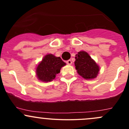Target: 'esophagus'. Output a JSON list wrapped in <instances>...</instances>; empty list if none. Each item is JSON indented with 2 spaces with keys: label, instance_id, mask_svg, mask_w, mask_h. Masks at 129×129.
<instances>
[{
  "label": "esophagus",
  "instance_id": "obj_1",
  "mask_svg": "<svg viewBox=\"0 0 129 129\" xmlns=\"http://www.w3.org/2000/svg\"><path fill=\"white\" fill-rule=\"evenodd\" d=\"M66 63H67L68 65H71L72 63V60H68L66 62Z\"/></svg>",
  "mask_w": 129,
  "mask_h": 129
}]
</instances>
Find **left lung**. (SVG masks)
I'll return each mask as SVG.
<instances>
[{
	"label": "left lung",
	"mask_w": 129,
	"mask_h": 129,
	"mask_svg": "<svg viewBox=\"0 0 129 129\" xmlns=\"http://www.w3.org/2000/svg\"><path fill=\"white\" fill-rule=\"evenodd\" d=\"M75 66L77 73L85 79H93L97 77L99 67L91 58L88 53L80 51L75 55Z\"/></svg>",
	"instance_id": "1"
}]
</instances>
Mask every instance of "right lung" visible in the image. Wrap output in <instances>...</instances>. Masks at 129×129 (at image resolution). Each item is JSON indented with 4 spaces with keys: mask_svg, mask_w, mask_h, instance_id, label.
I'll use <instances>...</instances> for the list:
<instances>
[{
    "mask_svg": "<svg viewBox=\"0 0 129 129\" xmlns=\"http://www.w3.org/2000/svg\"><path fill=\"white\" fill-rule=\"evenodd\" d=\"M66 65L60 57L47 54L37 66L36 75L42 82H50L55 79L57 74L60 72L61 68Z\"/></svg>",
    "mask_w": 129,
    "mask_h": 129,
    "instance_id": "right-lung-1",
    "label": "right lung"
}]
</instances>
